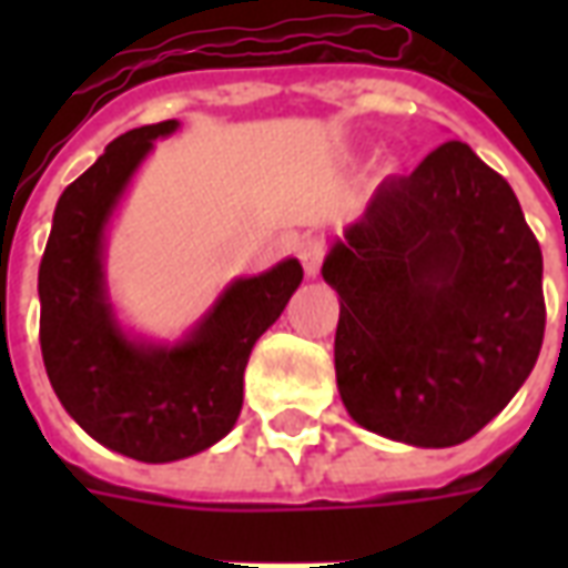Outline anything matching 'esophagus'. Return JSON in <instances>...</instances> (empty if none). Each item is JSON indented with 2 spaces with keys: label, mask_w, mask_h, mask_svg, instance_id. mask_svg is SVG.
Returning <instances> with one entry per match:
<instances>
[{
  "label": "esophagus",
  "mask_w": 568,
  "mask_h": 568,
  "mask_svg": "<svg viewBox=\"0 0 568 568\" xmlns=\"http://www.w3.org/2000/svg\"><path fill=\"white\" fill-rule=\"evenodd\" d=\"M297 255H301V261H304V271H307V276H316L322 267V258H325V243L316 240V236H307V240L301 243V248H297Z\"/></svg>",
  "instance_id": "1"
}]
</instances>
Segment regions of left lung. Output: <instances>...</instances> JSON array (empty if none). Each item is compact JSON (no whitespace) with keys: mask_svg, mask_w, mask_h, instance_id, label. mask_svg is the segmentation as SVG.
I'll return each mask as SVG.
<instances>
[{"mask_svg":"<svg viewBox=\"0 0 568 568\" xmlns=\"http://www.w3.org/2000/svg\"><path fill=\"white\" fill-rule=\"evenodd\" d=\"M322 276L341 295L344 407L383 438L463 444L536 368L541 248L511 185L465 142L386 179L332 243Z\"/></svg>","mask_w":568,"mask_h":568,"instance_id":"8db88e82","label":"left lung"}]
</instances>
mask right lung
<instances>
[{"mask_svg":"<svg viewBox=\"0 0 568 568\" xmlns=\"http://www.w3.org/2000/svg\"><path fill=\"white\" fill-rule=\"evenodd\" d=\"M175 128L161 121L109 142L57 200L39 267V341L60 405L93 440L140 463L185 459L234 428L248 353L304 280L297 258L240 276L175 344L124 332L105 283V227L154 140Z\"/></svg>","mask_w":568,"mask_h":568,"instance_id":"add662e5","label":"right lung"}]
</instances>
